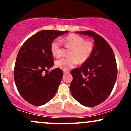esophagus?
<instances>
[{"mask_svg":"<svg viewBox=\"0 0 131 131\" xmlns=\"http://www.w3.org/2000/svg\"><path fill=\"white\" fill-rule=\"evenodd\" d=\"M69 72L68 71H64L63 72V74L65 75V74H69Z\"/></svg>","mask_w":131,"mask_h":131,"instance_id":"esophagus-1","label":"esophagus"}]
</instances>
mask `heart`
I'll list each match as a JSON object with an SVG mask.
<instances>
[{"mask_svg": "<svg viewBox=\"0 0 131 131\" xmlns=\"http://www.w3.org/2000/svg\"><path fill=\"white\" fill-rule=\"evenodd\" d=\"M64 45L71 48L70 53V58H62L58 60L55 64L58 68L63 71H68L79 62L84 63L91 57L94 46L90 41H85L83 37L76 34H71L61 40ZM50 50L53 56L59 58L62 55L61 40L56 39L51 43Z\"/></svg>", "mask_w": 131, "mask_h": 131, "instance_id": "obj_1", "label": "heart"}]
</instances>
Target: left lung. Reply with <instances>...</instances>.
I'll list each match as a JSON object with an SVG mask.
<instances>
[{
    "label": "left lung",
    "mask_w": 131,
    "mask_h": 131,
    "mask_svg": "<svg viewBox=\"0 0 131 131\" xmlns=\"http://www.w3.org/2000/svg\"><path fill=\"white\" fill-rule=\"evenodd\" d=\"M76 32L92 37L94 46L88 60L71 72V93L81 105L93 107L105 101L114 88L118 74L115 57L109 43L100 35L91 31Z\"/></svg>",
    "instance_id": "8db88e82"
}]
</instances>
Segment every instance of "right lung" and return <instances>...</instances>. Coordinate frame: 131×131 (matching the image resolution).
<instances>
[{
    "label": "right lung",
    "instance_id": "add662e5",
    "mask_svg": "<svg viewBox=\"0 0 131 131\" xmlns=\"http://www.w3.org/2000/svg\"><path fill=\"white\" fill-rule=\"evenodd\" d=\"M67 32L40 31L29 37L19 49L15 65V82L21 97L31 104H46L56 94L63 74L58 68L48 72L54 64L50 45L57 37Z\"/></svg>",
    "mask_w": 131,
    "mask_h": 131
}]
</instances>
